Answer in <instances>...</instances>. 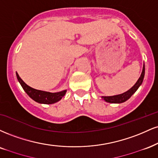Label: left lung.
I'll list each match as a JSON object with an SVG mask.
<instances>
[{
	"mask_svg": "<svg viewBox=\"0 0 158 158\" xmlns=\"http://www.w3.org/2000/svg\"><path fill=\"white\" fill-rule=\"evenodd\" d=\"M144 74H145V66L143 64V71H142L141 75L138 80L137 81L135 85H134L132 88L130 89L129 90H127V92L123 93L122 94L116 95V96H102V99H104L105 102H109V103H123V102H126L127 100H128L131 96L133 95V94L135 93V91L138 90V87H140V85L142 84L144 78Z\"/></svg>",
	"mask_w": 158,
	"mask_h": 158,
	"instance_id": "left-lung-1",
	"label": "left lung"
}]
</instances>
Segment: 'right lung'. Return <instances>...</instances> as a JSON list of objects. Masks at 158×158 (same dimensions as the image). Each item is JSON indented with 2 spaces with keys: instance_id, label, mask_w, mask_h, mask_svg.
I'll return each mask as SVG.
<instances>
[{
  "instance_id": "1",
  "label": "right lung",
  "mask_w": 158,
  "mask_h": 158,
  "mask_svg": "<svg viewBox=\"0 0 158 158\" xmlns=\"http://www.w3.org/2000/svg\"><path fill=\"white\" fill-rule=\"evenodd\" d=\"M16 75L19 82L20 83L25 92L29 96L30 98H31L32 99L35 100V102H38V103L46 104L56 103V102H59L61 98L63 97L64 95H65L66 91H67L64 90L58 93H49L46 92V91L36 90V89L32 88V87L26 85L22 80L21 78L19 77L18 73H16Z\"/></svg>"
}]
</instances>
